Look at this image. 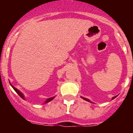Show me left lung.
<instances>
[{
	"mask_svg": "<svg viewBox=\"0 0 133 133\" xmlns=\"http://www.w3.org/2000/svg\"><path fill=\"white\" fill-rule=\"evenodd\" d=\"M116 96H114V97H113V98H112V99L115 98H116ZM81 98H83V99H84V100H86V101H88V102H91H91H91V101H90V100H88V98H84V97H82V96H81Z\"/></svg>",
	"mask_w": 133,
	"mask_h": 133,
	"instance_id": "8db88e82",
	"label": "left lung"
}]
</instances>
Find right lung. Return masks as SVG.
I'll use <instances>...</instances> for the list:
<instances>
[{
	"mask_svg": "<svg viewBox=\"0 0 133 133\" xmlns=\"http://www.w3.org/2000/svg\"><path fill=\"white\" fill-rule=\"evenodd\" d=\"M10 85H11V87H12V88H13V89H14V90L16 92H17V93L18 94V95H19V96H21V97L22 98V99H24V95H23V94H22V92H21V91H20L19 90H18V89H17V88H15L14 86H13V85H12L11 84H10ZM54 98H55V96H53V97H51V98H48V99H47L46 100H45V102H44V103H45V104H47V103H48V102H49L51 101V100H53V99Z\"/></svg>",
	"mask_w": 133,
	"mask_h": 133,
	"instance_id": "right-lung-1",
	"label": "right lung"
}]
</instances>
